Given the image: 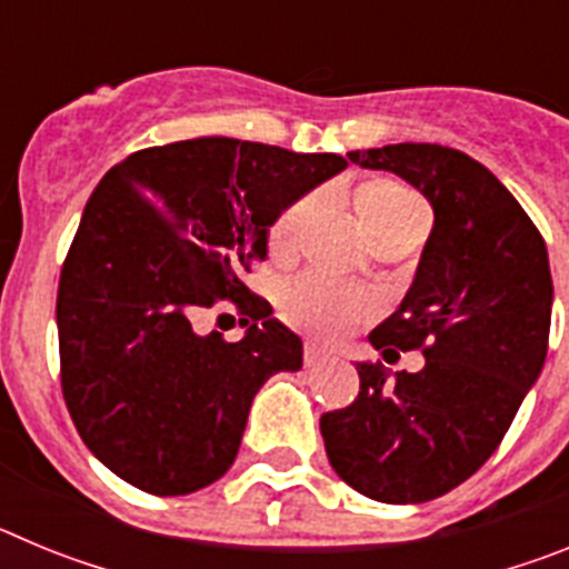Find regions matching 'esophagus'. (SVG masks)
Masks as SVG:
<instances>
[{"instance_id": "esophagus-1", "label": "esophagus", "mask_w": 569, "mask_h": 569, "mask_svg": "<svg viewBox=\"0 0 569 569\" xmlns=\"http://www.w3.org/2000/svg\"><path fill=\"white\" fill-rule=\"evenodd\" d=\"M330 359V353L328 350H325V347H319V345H305V365L308 367H319V365H325V361Z\"/></svg>"}]
</instances>
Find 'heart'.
<instances>
[{
	"label": "heart",
	"mask_w": 569,
	"mask_h": 569,
	"mask_svg": "<svg viewBox=\"0 0 569 569\" xmlns=\"http://www.w3.org/2000/svg\"><path fill=\"white\" fill-rule=\"evenodd\" d=\"M361 222H365L370 239L381 230H390L396 224H405L410 219H421L427 213V204L421 196L407 190L405 184L390 182V179H376L367 182L356 196ZM316 208V196H301L299 202L281 210L279 219L270 228V250L284 253L299 241L301 228L310 219ZM373 296L359 288H350L345 281H336L319 270H308L284 281L279 293V310L288 325L296 330L316 336V339H341L345 333L359 325L361 319L373 313Z\"/></svg>",
	"instance_id": "b5f03b06"
}]
</instances>
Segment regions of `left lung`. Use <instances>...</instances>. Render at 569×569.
Segmentation results:
<instances>
[{"mask_svg": "<svg viewBox=\"0 0 569 569\" xmlns=\"http://www.w3.org/2000/svg\"><path fill=\"white\" fill-rule=\"evenodd\" d=\"M347 156L401 176L433 204L413 284L370 333L381 353L421 350L425 367L390 381L379 361H356L359 396L321 416V436L361 496L421 505L496 453L539 379L552 313L547 244L510 190L461 150L401 142Z\"/></svg>", "mask_w": 569, "mask_h": 569, "instance_id": "8db88e82", "label": "left lung"}]
</instances>
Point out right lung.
<instances>
[{
  "mask_svg": "<svg viewBox=\"0 0 569 569\" xmlns=\"http://www.w3.org/2000/svg\"><path fill=\"white\" fill-rule=\"evenodd\" d=\"M336 153L202 136L130 153L84 204L57 293L62 393L88 450L153 496L222 479L259 387L301 370V339L241 273L296 199L341 173ZM230 300L239 342L192 316Z\"/></svg>",
  "mask_w": 569,
  "mask_h": 569,
  "instance_id": "obj_1",
  "label": "right lung"
}]
</instances>
